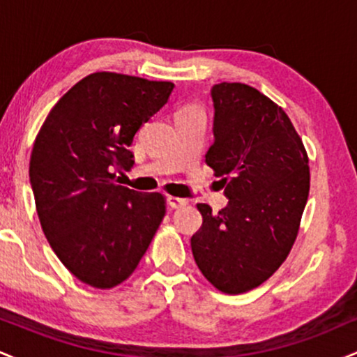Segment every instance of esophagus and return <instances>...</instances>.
<instances>
[{"mask_svg": "<svg viewBox=\"0 0 357 357\" xmlns=\"http://www.w3.org/2000/svg\"><path fill=\"white\" fill-rule=\"evenodd\" d=\"M167 203H169L171 208H181V206H186L188 199L178 198V196H167Z\"/></svg>", "mask_w": 357, "mask_h": 357, "instance_id": "34e87169", "label": "esophagus"}]
</instances>
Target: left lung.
I'll return each mask as SVG.
<instances>
[{"mask_svg": "<svg viewBox=\"0 0 357 357\" xmlns=\"http://www.w3.org/2000/svg\"><path fill=\"white\" fill-rule=\"evenodd\" d=\"M213 136L206 165L225 176L228 204L191 236L196 265L216 289L243 294L284 264L309 196V158L284 109L250 85L211 89Z\"/></svg>", "mask_w": 357, "mask_h": 357, "instance_id": "8db88e82", "label": "left lung"}]
</instances>
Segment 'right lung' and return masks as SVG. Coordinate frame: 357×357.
Segmentation results:
<instances>
[{
	"mask_svg": "<svg viewBox=\"0 0 357 357\" xmlns=\"http://www.w3.org/2000/svg\"><path fill=\"white\" fill-rule=\"evenodd\" d=\"M174 84L97 72L56 102L35 139L30 183L48 243L80 282L112 289L136 270L166 215L161 192L122 186L134 136Z\"/></svg>",
	"mask_w": 357,
	"mask_h": 357,
	"instance_id": "right-lung-1",
	"label": "right lung"
}]
</instances>
